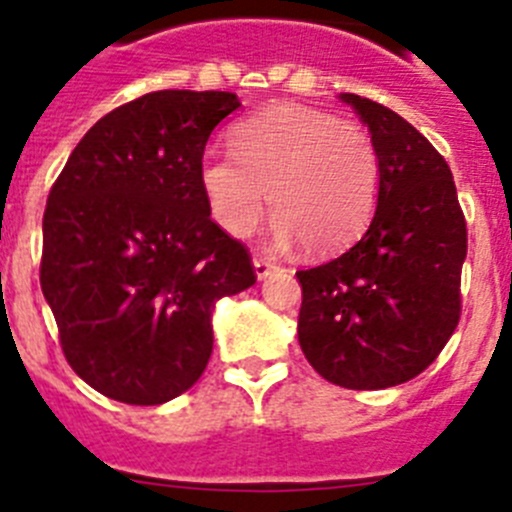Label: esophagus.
Here are the masks:
<instances>
[{
  "mask_svg": "<svg viewBox=\"0 0 512 512\" xmlns=\"http://www.w3.org/2000/svg\"><path fill=\"white\" fill-rule=\"evenodd\" d=\"M274 269H277V264L264 259V256H256V259H253V274H256V279H266Z\"/></svg>",
  "mask_w": 512,
  "mask_h": 512,
  "instance_id": "34e87169",
  "label": "esophagus"
}]
</instances>
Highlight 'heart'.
<instances>
[{
	"instance_id": "heart-1",
	"label": "heart",
	"mask_w": 512,
	"mask_h": 512,
	"mask_svg": "<svg viewBox=\"0 0 512 512\" xmlns=\"http://www.w3.org/2000/svg\"><path fill=\"white\" fill-rule=\"evenodd\" d=\"M233 153L210 151L200 161V187L215 223L246 238L266 207L274 241H302L315 256L338 253L372 223L382 192V156L359 122L274 104L230 133Z\"/></svg>"
}]
</instances>
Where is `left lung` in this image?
I'll list each match as a JSON object with an SVG mask.
<instances>
[{
  "instance_id": "obj_1",
  "label": "left lung",
  "mask_w": 512,
  "mask_h": 512,
  "mask_svg": "<svg viewBox=\"0 0 512 512\" xmlns=\"http://www.w3.org/2000/svg\"><path fill=\"white\" fill-rule=\"evenodd\" d=\"M382 156L377 212L338 259L297 271V338L312 369L346 390L418 377L456 330L467 223L441 153L397 112L341 94Z\"/></svg>"
}]
</instances>
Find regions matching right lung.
Returning <instances> with one entry per match:
<instances>
[{"label":"right lung","mask_w":512,"mask_h":512,"mask_svg":"<svg viewBox=\"0 0 512 512\" xmlns=\"http://www.w3.org/2000/svg\"><path fill=\"white\" fill-rule=\"evenodd\" d=\"M238 107L233 92L143 94L94 122L48 194L40 287L66 361L104 397L187 392L210 361L217 300L256 284L200 187L207 138Z\"/></svg>","instance_id":"add662e5"}]
</instances>
